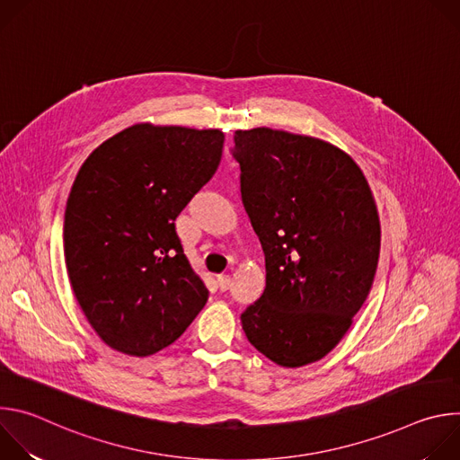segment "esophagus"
Wrapping results in <instances>:
<instances>
[{"mask_svg":"<svg viewBox=\"0 0 460 460\" xmlns=\"http://www.w3.org/2000/svg\"><path fill=\"white\" fill-rule=\"evenodd\" d=\"M217 282H218L220 291H227L231 288V277L229 275H218Z\"/></svg>","mask_w":460,"mask_h":460,"instance_id":"34e87169","label":"esophagus"}]
</instances>
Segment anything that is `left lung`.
Segmentation results:
<instances>
[{
  "label": "left lung",
  "instance_id": "left-lung-1",
  "mask_svg": "<svg viewBox=\"0 0 460 460\" xmlns=\"http://www.w3.org/2000/svg\"><path fill=\"white\" fill-rule=\"evenodd\" d=\"M233 155L266 254V289L242 327L275 364L307 366L344 339L371 291L380 252L373 192L357 162L320 138L236 130Z\"/></svg>",
  "mask_w": 460,
  "mask_h": 460
}]
</instances>
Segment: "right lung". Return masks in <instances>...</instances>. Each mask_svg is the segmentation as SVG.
Returning <instances> with one entry per match:
<instances>
[{
	"label": "right lung",
	"mask_w": 460,
	"mask_h": 460,
	"mask_svg": "<svg viewBox=\"0 0 460 460\" xmlns=\"http://www.w3.org/2000/svg\"><path fill=\"white\" fill-rule=\"evenodd\" d=\"M220 128L137 123L80 167L63 222L65 266L98 337L130 357L172 344L209 291L174 220L215 174Z\"/></svg>",
	"instance_id": "1"
}]
</instances>
